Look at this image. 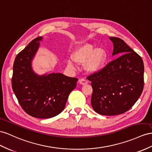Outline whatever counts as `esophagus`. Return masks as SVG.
I'll list each match as a JSON object with an SVG mask.
<instances>
[{
  "mask_svg": "<svg viewBox=\"0 0 152 152\" xmlns=\"http://www.w3.org/2000/svg\"><path fill=\"white\" fill-rule=\"evenodd\" d=\"M79 83L81 84V85H86L88 83V81L85 79V78H81L79 80Z\"/></svg>",
  "mask_w": 152,
  "mask_h": 152,
  "instance_id": "esophagus-1",
  "label": "esophagus"
}]
</instances>
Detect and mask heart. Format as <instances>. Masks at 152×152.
Masks as SVG:
<instances>
[{
  "label": "heart",
  "instance_id": "b5f03b06",
  "mask_svg": "<svg viewBox=\"0 0 152 152\" xmlns=\"http://www.w3.org/2000/svg\"><path fill=\"white\" fill-rule=\"evenodd\" d=\"M72 60L79 64L85 65V69L88 72H94L102 69L107 58V52L103 49H97L90 44L80 45L72 54ZM70 67H74L72 61H68Z\"/></svg>",
  "mask_w": 152,
  "mask_h": 152
}]
</instances>
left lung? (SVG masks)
<instances>
[{
	"mask_svg": "<svg viewBox=\"0 0 152 152\" xmlns=\"http://www.w3.org/2000/svg\"><path fill=\"white\" fill-rule=\"evenodd\" d=\"M115 58L99 71L88 75L93 89L92 107L97 113L115 115L130 110L141 96L144 87L142 58L122 39L110 37Z\"/></svg>",
	"mask_w": 152,
	"mask_h": 152,
	"instance_id": "8db88e82",
	"label": "left lung"
}]
</instances>
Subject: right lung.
I'll list each match as a JSON object with an SVG mask.
<instances>
[{
    "label": "right lung",
    "mask_w": 152,
    "mask_h": 152,
    "mask_svg": "<svg viewBox=\"0 0 152 152\" xmlns=\"http://www.w3.org/2000/svg\"><path fill=\"white\" fill-rule=\"evenodd\" d=\"M42 37H37L19 53L14 61L11 85L22 108L34 118L46 119L64 110L69 95L78 79L61 73L38 76L32 71L31 60Z\"/></svg>",
    "instance_id": "1"
}]
</instances>
